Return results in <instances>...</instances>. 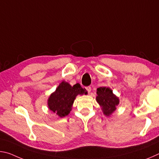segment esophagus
Segmentation results:
<instances>
[{
	"label": "esophagus",
	"instance_id": "esophagus-1",
	"mask_svg": "<svg viewBox=\"0 0 159 159\" xmlns=\"http://www.w3.org/2000/svg\"><path fill=\"white\" fill-rule=\"evenodd\" d=\"M85 89H86V90L88 91V93H90V91H91V87H90V86H88V87H86Z\"/></svg>",
	"mask_w": 159,
	"mask_h": 159
}]
</instances>
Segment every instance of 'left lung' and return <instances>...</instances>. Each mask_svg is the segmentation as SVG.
<instances>
[{
    "instance_id": "1",
    "label": "left lung",
    "mask_w": 159,
    "mask_h": 159,
    "mask_svg": "<svg viewBox=\"0 0 159 159\" xmlns=\"http://www.w3.org/2000/svg\"><path fill=\"white\" fill-rule=\"evenodd\" d=\"M97 102L102 107L104 114L106 116L111 115L116 109V107L119 103V99L109 88L99 87L97 89Z\"/></svg>"
}]
</instances>
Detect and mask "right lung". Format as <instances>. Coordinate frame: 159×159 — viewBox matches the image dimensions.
<instances>
[{"mask_svg": "<svg viewBox=\"0 0 159 159\" xmlns=\"http://www.w3.org/2000/svg\"><path fill=\"white\" fill-rule=\"evenodd\" d=\"M83 93H85V90L78 83L71 86L63 81L55 92L51 94L48 101V107L60 117H64L70 113L76 97Z\"/></svg>", "mask_w": 159, "mask_h": 159, "instance_id": "1", "label": "right lung"}]
</instances>
